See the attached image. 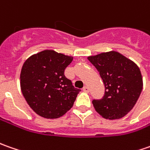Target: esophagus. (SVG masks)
Segmentation results:
<instances>
[{"instance_id":"esophagus-1","label":"esophagus","mask_w":150,"mask_h":150,"mask_svg":"<svg viewBox=\"0 0 150 150\" xmlns=\"http://www.w3.org/2000/svg\"><path fill=\"white\" fill-rule=\"evenodd\" d=\"M83 91H84V92H85V93H88V92L90 91L89 87H88V86H86V85H85V86H84V88H83Z\"/></svg>"}]
</instances>
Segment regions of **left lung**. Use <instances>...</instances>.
Returning <instances> with one entry per match:
<instances>
[{
	"label": "left lung",
	"instance_id": "left-lung-1",
	"mask_svg": "<svg viewBox=\"0 0 150 150\" xmlns=\"http://www.w3.org/2000/svg\"><path fill=\"white\" fill-rule=\"evenodd\" d=\"M88 59L100 72L105 89L100 100L92 101L96 110L109 120L124 117L133 109L142 91L139 68L116 51L89 56Z\"/></svg>",
	"mask_w": 150,
	"mask_h": 150
}]
</instances>
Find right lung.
<instances>
[{"label": "right lung", "mask_w": 150, "mask_h": 150, "mask_svg": "<svg viewBox=\"0 0 150 150\" xmlns=\"http://www.w3.org/2000/svg\"><path fill=\"white\" fill-rule=\"evenodd\" d=\"M73 58L54 50L30 56L21 72V88L30 107L40 116L57 119L74 105L80 90L65 75Z\"/></svg>", "instance_id": "1"}]
</instances>
